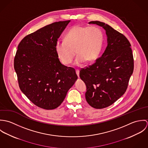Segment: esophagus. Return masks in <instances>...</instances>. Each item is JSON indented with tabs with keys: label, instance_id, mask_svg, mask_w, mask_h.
Instances as JSON below:
<instances>
[{
	"label": "esophagus",
	"instance_id": "34e87169",
	"mask_svg": "<svg viewBox=\"0 0 148 148\" xmlns=\"http://www.w3.org/2000/svg\"><path fill=\"white\" fill-rule=\"evenodd\" d=\"M76 74H77L78 77H79V72H79V69H76Z\"/></svg>",
	"mask_w": 148,
	"mask_h": 148
}]
</instances>
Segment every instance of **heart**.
<instances>
[{
    "instance_id": "heart-1",
    "label": "heart",
    "mask_w": 148,
    "mask_h": 148,
    "mask_svg": "<svg viewBox=\"0 0 148 148\" xmlns=\"http://www.w3.org/2000/svg\"><path fill=\"white\" fill-rule=\"evenodd\" d=\"M103 42V33L96 26L76 25L66 34L65 40H58L55 50L65 64L71 63L76 52L78 55L75 64L80 65L95 60L100 54Z\"/></svg>"
}]
</instances>
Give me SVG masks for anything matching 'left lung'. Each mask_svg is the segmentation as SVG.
Wrapping results in <instances>:
<instances>
[{"label":"left lung","instance_id":"8db88e82","mask_svg":"<svg viewBox=\"0 0 148 148\" xmlns=\"http://www.w3.org/2000/svg\"><path fill=\"white\" fill-rule=\"evenodd\" d=\"M106 31L107 47L95 63L82 68L80 77L86 86L85 99L96 109L113 104L126 92L134 69L130 44L122 34L105 23L92 21Z\"/></svg>","mask_w":148,"mask_h":148}]
</instances>
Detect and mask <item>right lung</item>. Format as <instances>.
Instances as JSON below:
<instances>
[{
	"label": "right lung",
	"instance_id": "add662e5",
	"mask_svg": "<svg viewBox=\"0 0 148 148\" xmlns=\"http://www.w3.org/2000/svg\"><path fill=\"white\" fill-rule=\"evenodd\" d=\"M70 21L55 22L27 35L19 43L14 69L21 92L47 110L60 106L77 79L75 69L60 63L55 44Z\"/></svg>",
	"mask_w": 148,
	"mask_h": 148
}]
</instances>
